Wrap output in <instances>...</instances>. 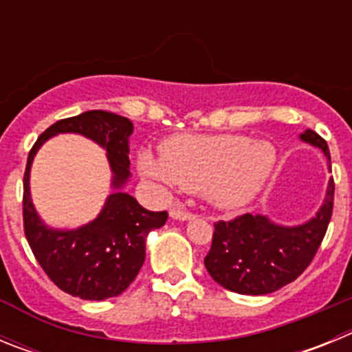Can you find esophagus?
<instances>
[{
  "label": "esophagus",
  "mask_w": 352,
  "mask_h": 352,
  "mask_svg": "<svg viewBox=\"0 0 352 352\" xmlns=\"http://www.w3.org/2000/svg\"><path fill=\"white\" fill-rule=\"evenodd\" d=\"M169 214H170V219H174V220H192L194 219V213L186 211L182 204H174V206L170 208Z\"/></svg>",
  "instance_id": "34e87169"
}]
</instances>
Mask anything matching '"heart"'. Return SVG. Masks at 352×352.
<instances>
[{"instance_id":"obj_1","label":"heart","mask_w":352,"mask_h":352,"mask_svg":"<svg viewBox=\"0 0 352 352\" xmlns=\"http://www.w3.org/2000/svg\"><path fill=\"white\" fill-rule=\"evenodd\" d=\"M138 166L144 176L183 190L201 192L219 210L248 206L272 179L276 149L270 141L238 133H183L160 144V157L141 151Z\"/></svg>"}]
</instances>
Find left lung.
Returning <instances> with one entry per match:
<instances>
[{"mask_svg": "<svg viewBox=\"0 0 352 352\" xmlns=\"http://www.w3.org/2000/svg\"><path fill=\"white\" fill-rule=\"evenodd\" d=\"M301 141L322 149L331 164L324 139L305 130ZM335 183L329 179L322 206L305 223L278 226L264 214L245 213L214 223L213 241L204 266L217 284L238 294H270L291 284L307 270L328 229L333 211Z\"/></svg>", "mask_w": 352, "mask_h": 352, "instance_id": "obj_1", "label": "left lung"}]
</instances>
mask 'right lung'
<instances>
[{"mask_svg":"<svg viewBox=\"0 0 352 352\" xmlns=\"http://www.w3.org/2000/svg\"><path fill=\"white\" fill-rule=\"evenodd\" d=\"M129 118L107 111H86L56 121L36 139L24 173V234L36 261L61 291L80 300L102 301L125 291L146 257L149 231L166 223L167 211H148L121 190L130 178ZM58 133H80L106 148L113 170L115 192L93 223L77 230H52L41 222L29 194V170L39 146Z\"/></svg>","mask_w":352,"mask_h":352,"instance_id":"1","label":"right lung"}]
</instances>
